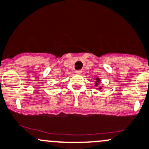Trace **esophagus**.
Listing matches in <instances>:
<instances>
[{
  "mask_svg": "<svg viewBox=\"0 0 149 149\" xmlns=\"http://www.w3.org/2000/svg\"><path fill=\"white\" fill-rule=\"evenodd\" d=\"M75 72H76V73H77V74H80L83 73V71L80 70V69H79V70H76Z\"/></svg>",
  "mask_w": 149,
  "mask_h": 149,
  "instance_id": "34e87169",
  "label": "esophagus"
}]
</instances>
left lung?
<instances>
[{"label":"left lung","mask_w":149,"mask_h":149,"mask_svg":"<svg viewBox=\"0 0 149 149\" xmlns=\"http://www.w3.org/2000/svg\"><path fill=\"white\" fill-rule=\"evenodd\" d=\"M97 82H100V80H99V78H97ZM96 86H98V83H96Z\"/></svg>","instance_id":"left-lung-1"}]
</instances>
